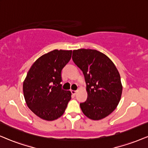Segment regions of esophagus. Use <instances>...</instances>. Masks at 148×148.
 <instances>
[{
	"mask_svg": "<svg viewBox=\"0 0 148 148\" xmlns=\"http://www.w3.org/2000/svg\"><path fill=\"white\" fill-rule=\"evenodd\" d=\"M71 94L73 95V96H75L77 94V91H75V90H71Z\"/></svg>",
	"mask_w": 148,
	"mask_h": 148,
	"instance_id": "1",
	"label": "esophagus"
}]
</instances>
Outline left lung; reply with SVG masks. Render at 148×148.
Segmentation results:
<instances>
[{
    "label": "left lung",
    "mask_w": 148,
    "mask_h": 148,
    "mask_svg": "<svg viewBox=\"0 0 148 148\" xmlns=\"http://www.w3.org/2000/svg\"><path fill=\"white\" fill-rule=\"evenodd\" d=\"M72 59L82 71L86 84L88 98L80 103L83 113L92 120L108 116L120 102L123 90L114 64L104 54L92 49L73 50Z\"/></svg>",
    "instance_id": "1"
}]
</instances>
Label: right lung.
Returning <instances> with one entry per match:
<instances>
[{
	"label": "right lung",
	"instance_id": "right-lung-1",
	"mask_svg": "<svg viewBox=\"0 0 148 148\" xmlns=\"http://www.w3.org/2000/svg\"><path fill=\"white\" fill-rule=\"evenodd\" d=\"M72 50H54L36 60L23 82L26 104L40 119L54 121L63 114L71 99L62 90L61 71L71 58Z\"/></svg>",
	"mask_w": 148,
	"mask_h": 148
}]
</instances>
